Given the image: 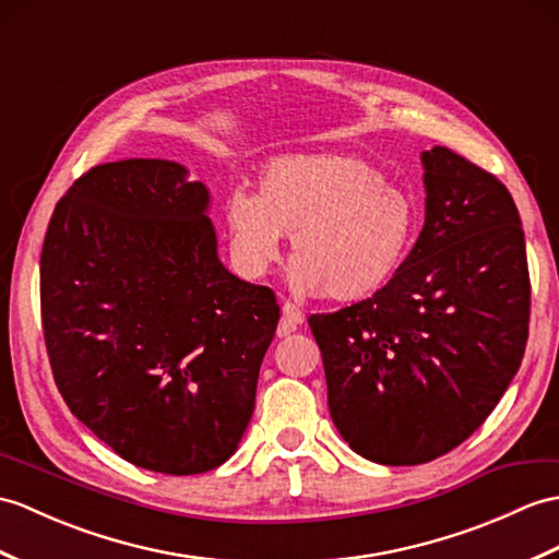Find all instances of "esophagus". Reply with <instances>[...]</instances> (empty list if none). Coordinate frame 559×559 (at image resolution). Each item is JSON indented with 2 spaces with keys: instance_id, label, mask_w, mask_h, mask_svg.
<instances>
[{
  "instance_id": "1",
  "label": "esophagus",
  "mask_w": 559,
  "mask_h": 559,
  "mask_svg": "<svg viewBox=\"0 0 559 559\" xmlns=\"http://www.w3.org/2000/svg\"><path fill=\"white\" fill-rule=\"evenodd\" d=\"M281 311H283V319L278 323V338H285V335H290L297 326H300L305 321V314L293 302H283Z\"/></svg>"
}]
</instances>
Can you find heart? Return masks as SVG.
I'll return each mask as SVG.
<instances>
[{"instance_id":"1","label":"heart","mask_w":559,"mask_h":559,"mask_svg":"<svg viewBox=\"0 0 559 559\" xmlns=\"http://www.w3.org/2000/svg\"><path fill=\"white\" fill-rule=\"evenodd\" d=\"M226 228L242 274H266L283 236H293L295 288L355 302L395 274L412 240L414 206L355 154H293L264 168L259 192L228 194Z\"/></svg>"}]
</instances>
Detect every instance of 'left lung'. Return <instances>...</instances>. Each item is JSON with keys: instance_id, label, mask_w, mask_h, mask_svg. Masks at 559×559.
Listing matches in <instances>:
<instances>
[{"instance_id": "8db88e82", "label": "left lung", "mask_w": 559, "mask_h": 559, "mask_svg": "<svg viewBox=\"0 0 559 559\" xmlns=\"http://www.w3.org/2000/svg\"><path fill=\"white\" fill-rule=\"evenodd\" d=\"M426 224L371 297L311 314L329 409L379 464L448 455L496 409L522 365L531 281L510 190L448 147L421 154Z\"/></svg>"}]
</instances>
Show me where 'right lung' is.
<instances>
[{"label":"right lung","instance_id":"1","mask_svg":"<svg viewBox=\"0 0 559 559\" xmlns=\"http://www.w3.org/2000/svg\"><path fill=\"white\" fill-rule=\"evenodd\" d=\"M210 192L166 159L93 166L57 202L40 257L43 333L69 409L150 472L236 452L281 319L218 262Z\"/></svg>","mask_w":559,"mask_h":559}]
</instances>
